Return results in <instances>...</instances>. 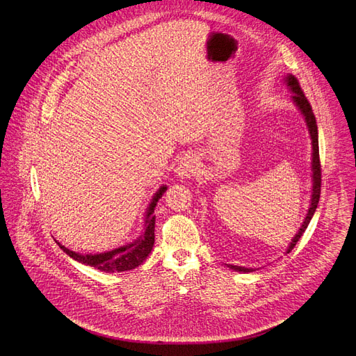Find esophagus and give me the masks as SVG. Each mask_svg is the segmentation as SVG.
Wrapping results in <instances>:
<instances>
[{"instance_id":"34e87169","label":"esophagus","mask_w":356,"mask_h":356,"mask_svg":"<svg viewBox=\"0 0 356 356\" xmlns=\"http://www.w3.org/2000/svg\"><path fill=\"white\" fill-rule=\"evenodd\" d=\"M197 172H199V161H197V157L193 154L184 156L176 169V175L179 176V179H191L193 176H196Z\"/></svg>"}]
</instances>
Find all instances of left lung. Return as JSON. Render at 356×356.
Here are the masks:
<instances>
[{
	"instance_id": "left-lung-1",
	"label": "left lung",
	"mask_w": 356,
	"mask_h": 356,
	"mask_svg": "<svg viewBox=\"0 0 356 356\" xmlns=\"http://www.w3.org/2000/svg\"><path fill=\"white\" fill-rule=\"evenodd\" d=\"M285 83L289 88V90L293 92V101L297 105V108L301 111V113L305 118L307 126H308V131L311 135V143H312V195H311V203H309V209L308 213L304 218V222L301 225V229L298 230V233L296 234V237L293 238V241L289 243V247L286 248V252H289L293 250L297 244V241L301 238V236L304 234V232L307 230L308 224L316 210L318 202H319V195H321V161H319V147H318V127H316V120L312 112V108L308 102V99L305 98L304 90L300 86L298 79L294 75H286L285 76ZM229 267L234 271L238 273H252L255 271L254 268H245V267H238V266H232L229 264Z\"/></svg>"
}]
</instances>
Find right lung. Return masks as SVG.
<instances>
[{"mask_svg":"<svg viewBox=\"0 0 356 356\" xmlns=\"http://www.w3.org/2000/svg\"><path fill=\"white\" fill-rule=\"evenodd\" d=\"M168 190L166 186H161L156 195L153 196L147 211H146V217H145V230L142 233V236L135 240L131 244L122 245L119 248H115L112 251H106V252H101V254H79L75 252L70 248H67L65 245H62L60 243H58V245L60 247V250H63V252H67L71 258H74L75 261L82 263L85 266H90L98 268L101 271L105 273H115V271H127V270H134L136 267H139L146 258L150 254L153 244H154V221H156V216H154V207L159 202V199L163 196V193Z\"/></svg>","mask_w":356,"mask_h":356,"instance_id":"add662e5","label":"right lung"}]
</instances>
